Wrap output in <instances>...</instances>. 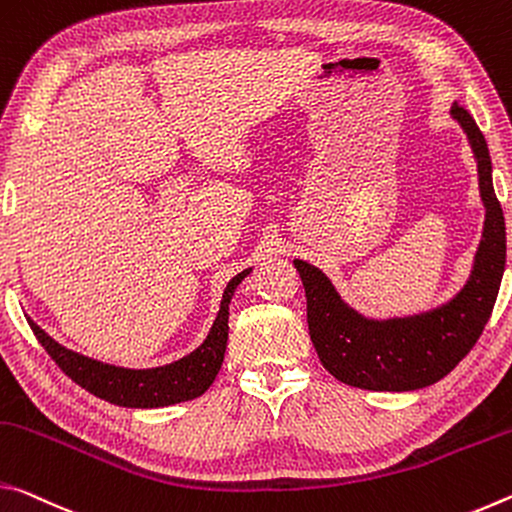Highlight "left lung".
<instances>
[{"instance_id":"left-lung-1","label":"left lung","mask_w":512,"mask_h":512,"mask_svg":"<svg viewBox=\"0 0 512 512\" xmlns=\"http://www.w3.org/2000/svg\"><path fill=\"white\" fill-rule=\"evenodd\" d=\"M449 113L467 133L485 206L472 272L456 297L420 315L370 320L345 304L322 270L295 261L317 356L335 379L354 388L408 392L445 379L481 338L497 301L506 270V222L494 195L488 142L463 106L451 104Z\"/></svg>"}]
</instances>
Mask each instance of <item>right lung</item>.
<instances>
[{"instance_id": "obj_1", "label": "right lung", "mask_w": 512, "mask_h": 512, "mask_svg": "<svg viewBox=\"0 0 512 512\" xmlns=\"http://www.w3.org/2000/svg\"><path fill=\"white\" fill-rule=\"evenodd\" d=\"M249 272L251 267L226 283L220 301V313H217L206 340L195 351H190L188 356L174 360L170 365L149 367V370L115 367L102 363V360L77 354V351L58 345L52 335L40 329L31 317H27V322L31 331L36 333L40 345L56 360V365L74 383L86 388L90 395L124 408H163L181 404V401H190L204 395L215 381L217 372H220L226 340H229L231 297Z\"/></svg>"}]
</instances>
